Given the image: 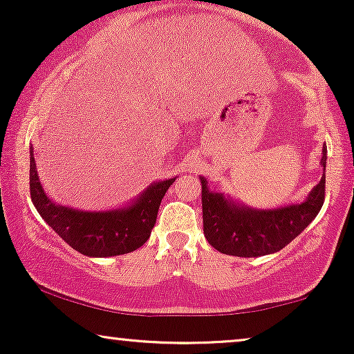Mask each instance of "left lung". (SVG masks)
<instances>
[{
	"label": "left lung",
	"instance_id": "1",
	"mask_svg": "<svg viewBox=\"0 0 354 354\" xmlns=\"http://www.w3.org/2000/svg\"><path fill=\"white\" fill-rule=\"evenodd\" d=\"M327 147L322 148V169L326 171ZM201 180L203 230L212 248L224 254L256 258L275 253L301 234L319 214L326 198V174L306 200L277 209H253L211 192L207 180Z\"/></svg>",
	"mask_w": 354,
	"mask_h": 354
}]
</instances>
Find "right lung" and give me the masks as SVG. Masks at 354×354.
<instances>
[{"label": "right lung", "mask_w": 354, "mask_h": 354, "mask_svg": "<svg viewBox=\"0 0 354 354\" xmlns=\"http://www.w3.org/2000/svg\"><path fill=\"white\" fill-rule=\"evenodd\" d=\"M176 182L159 180L149 185L132 205L113 211H80L53 203L38 180L30 148V196L48 225L75 251L91 256L125 254L140 248L156 224L158 209L167 188Z\"/></svg>", "instance_id": "obj_1"}]
</instances>
